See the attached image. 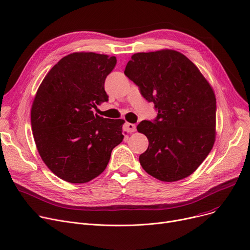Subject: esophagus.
<instances>
[{
    "mask_svg": "<svg viewBox=\"0 0 250 250\" xmlns=\"http://www.w3.org/2000/svg\"><path fill=\"white\" fill-rule=\"evenodd\" d=\"M125 129L128 133H134V132H136V125L125 123Z\"/></svg>",
    "mask_w": 250,
    "mask_h": 250,
    "instance_id": "34e87169",
    "label": "esophagus"
}]
</instances>
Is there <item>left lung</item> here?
I'll return each mask as SVG.
<instances>
[{
	"instance_id": "obj_1",
	"label": "left lung",
	"mask_w": 250,
	"mask_h": 250,
	"mask_svg": "<svg viewBox=\"0 0 250 250\" xmlns=\"http://www.w3.org/2000/svg\"><path fill=\"white\" fill-rule=\"evenodd\" d=\"M125 75L154 102L156 120L137 129L149 140L140 163L151 176L174 182L192 174L216 140V96L198 67L174 49L138 52Z\"/></svg>"
}]
</instances>
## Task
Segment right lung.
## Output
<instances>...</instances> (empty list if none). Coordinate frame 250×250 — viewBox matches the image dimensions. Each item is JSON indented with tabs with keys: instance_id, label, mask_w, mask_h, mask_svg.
I'll use <instances>...</instances> for the list:
<instances>
[{
	"instance_id": "obj_1",
	"label": "right lung",
	"mask_w": 250,
	"mask_h": 250,
	"mask_svg": "<svg viewBox=\"0 0 250 250\" xmlns=\"http://www.w3.org/2000/svg\"><path fill=\"white\" fill-rule=\"evenodd\" d=\"M115 57L90 51L63 57L39 85L31 107L37 151L50 171L71 183H86L106 168L125 138L124 120L93 113L107 101L105 78Z\"/></svg>"
}]
</instances>
